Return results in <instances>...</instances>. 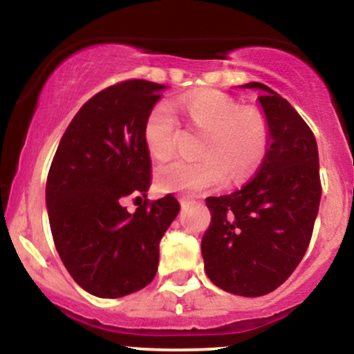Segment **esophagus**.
I'll list each match as a JSON object with an SVG mask.
<instances>
[{"instance_id":"obj_1","label":"esophagus","mask_w":354,"mask_h":354,"mask_svg":"<svg viewBox=\"0 0 354 354\" xmlns=\"http://www.w3.org/2000/svg\"><path fill=\"white\" fill-rule=\"evenodd\" d=\"M180 203H181V206H183V208H185V206H188L189 203H193V201H188V200H180Z\"/></svg>"}]
</instances>
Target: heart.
I'll list each match as a JSON object with an SVG mask.
<instances>
[{
  "mask_svg": "<svg viewBox=\"0 0 354 354\" xmlns=\"http://www.w3.org/2000/svg\"><path fill=\"white\" fill-rule=\"evenodd\" d=\"M181 108L189 124L205 131L200 160H174L158 168L163 189L198 193L221 185L230 173L243 181L258 168L270 146L266 118L253 108H241L238 101L219 91H201L186 96ZM178 120L168 103L149 109L143 124L146 149L156 160H168L178 143Z\"/></svg>",
  "mask_w": 354,
  "mask_h": 354,
  "instance_id": "b5f03b06",
  "label": "heart"
}]
</instances>
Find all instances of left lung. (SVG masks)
<instances>
[{"label":"left lung","mask_w":354,"mask_h":354,"mask_svg":"<svg viewBox=\"0 0 354 354\" xmlns=\"http://www.w3.org/2000/svg\"><path fill=\"white\" fill-rule=\"evenodd\" d=\"M270 126L263 163L243 188L206 198L211 223L201 239L208 278L239 296H263L290 278L310 246L319 209L316 138L283 96L261 83Z\"/></svg>","instance_id":"8db88e82"}]
</instances>
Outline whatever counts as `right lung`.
Returning a JSON list of instances; mask_svg holds the SVG:
<instances>
[{
    "label": "right lung",
    "mask_w": 354,
    "mask_h": 354,
    "mask_svg": "<svg viewBox=\"0 0 354 354\" xmlns=\"http://www.w3.org/2000/svg\"><path fill=\"white\" fill-rule=\"evenodd\" d=\"M163 84L126 80L83 104L61 138L46 181L53 241L68 273L88 293L121 298L153 281L160 241L180 213L173 194L146 200L151 160L143 141ZM145 201L135 214L126 196Z\"/></svg>",
    "instance_id": "add662e5"
}]
</instances>
